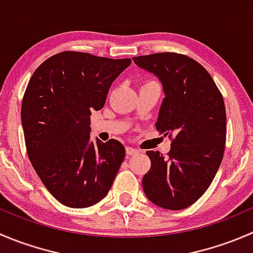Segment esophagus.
I'll return each mask as SVG.
<instances>
[{"instance_id": "esophagus-1", "label": "esophagus", "mask_w": 253, "mask_h": 253, "mask_svg": "<svg viewBox=\"0 0 253 253\" xmlns=\"http://www.w3.org/2000/svg\"><path fill=\"white\" fill-rule=\"evenodd\" d=\"M126 153H127V155H136V154H138L139 150L136 149V148L126 147Z\"/></svg>"}]
</instances>
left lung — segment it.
<instances>
[{
  "label": "left lung",
  "instance_id": "1",
  "mask_svg": "<svg viewBox=\"0 0 253 253\" xmlns=\"http://www.w3.org/2000/svg\"><path fill=\"white\" fill-rule=\"evenodd\" d=\"M132 60L162 82L165 98L155 126L171 139L168 158L158 150L147 152L152 165L143 176V191L162 208H187L208 190L223 160V95L208 71L182 53H152Z\"/></svg>",
  "mask_w": 253,
  "mask_h": 253
}]
</instances>
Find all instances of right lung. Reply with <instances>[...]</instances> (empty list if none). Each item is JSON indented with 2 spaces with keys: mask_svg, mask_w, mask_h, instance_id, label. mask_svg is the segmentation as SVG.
<instances>
[{
  "mask_svg": "<svg viewBox=\"0 0 253 253\" xmlns=\"http://www.w3.org/2000/svg\"><path fill=\"white\" fill-rule=\"evenodd\" d=\"M129 65L131 58L63 51L28 83L20 114L28 157L62 205L86 208L111 188L126 152L116 139L90 141V115L103 109L112 82Z\"/></svg>",
  "mask_w": 253,
  "mask_h": 253,
  "instance_id": "right-lung-1",
  "label": "right lung"
}]
</instances>
